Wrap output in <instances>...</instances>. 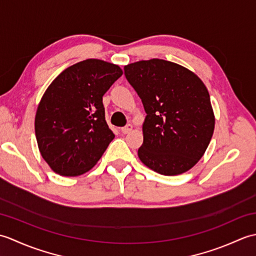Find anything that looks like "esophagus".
Segmentation results:
<instances>
[{
  "instance_id": "34e87169",
  "label": "esophagus",
  "mask_w": 256,
  "mask_h": 256,
  "mask_svg": "<svg viewBox=\"0 0 256 256\" xmlns=\"http://www.w3.org/2000/svg\"><path fill=\"white\" fill-rule=\"evenodd\" d=\"M133 130V125L132 124H128V125H125L124 128H121V132L123 133V134H128V133H130Z\"/></svg>"
}]
</instances>
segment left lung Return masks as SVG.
Wrapping results in <instances>:
<instances>
[{
    "label": "left lung",
    "instance_id": "obj_1",
    "mask_svg": "<svg viewBox=\"0 0 256 256\" xmlns=\"http://www.w3.org/2000/svg\"><path fill=\"white\" fill-rule=\"evenodd\" d=\"M124 74L146 112L140 162L165 176L188 172L204 156L214 130L202 80L180 64L157 58L124 66Z\"/></svg>",
    "mask_w": 256,
    "mask_h": 256
}]
</instances>
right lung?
Segmentation results:
<instances>
[{"instance_id":"add662e5","label":"right lung","mask_w":256,"mask_h":256,"mask_svg":"<svg viewBox=\"0 0 256 256\" xmlns=\"http://www.w3.org/2000/svg\"><path fill=\"white\" fill-rule=\"evenodd\" d=\"M122 74L118 64L86 59L64 69L46 89L35 134L42 157L56 174L80 176L101 158L114 138L102 96Z\"/></svg>"}]
</instances>
